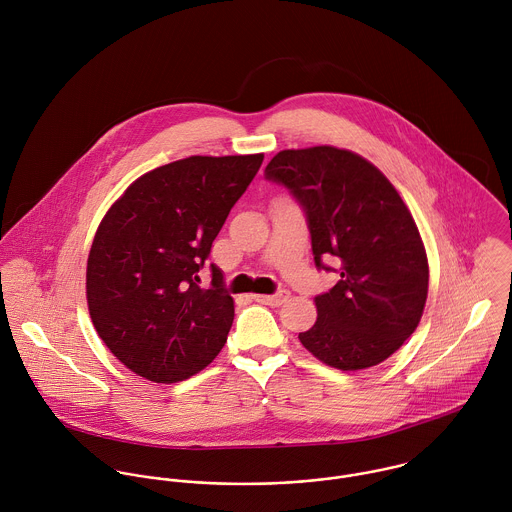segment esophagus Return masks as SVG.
Segmentation results:
<instances>
[{
  "label": "esophagus",
  "mask_w": 512,
  "mask_h": 512,
  "mask_svg": "<svg viewBox=\"0 0 512 512\" xmlns=\"http://www.w3.org/2000/svg\"><path fill=\"white\" fill-rule=\"evenodd\" d=\"M286 299H288V292H278L274 295H254V301L264 303V305H272V307H280Z\"/></svg>",
  "instance_id": "1"
}]
</instances>
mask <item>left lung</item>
I'll return each instance as SVG.
<instances>
[{
  "instance_id": "8db88e82",
  "label": "left lung",
  "mask_w": 512,
  "mask_h": 512,
  "mask_svg": "<svg viewBox=\"0 0 512 512\" xmlns=\"http://www.w3.org/2000/svg\"><path fill=\"white\" fill-rule=\"evenodd\" d=\"M264 177L299 203L317 270L335 257L341 280L315 297L299 333L321 363L361 370L386 361L416 331L428 297V258L408 207L365 157L331 146L284 149Z\"/></svg>"
}]
</instances>
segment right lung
I'll use <instances>...</instances> for the list:
<instances>
[{
	"instance_id": "1",
	"label": "right lung",
	"mask_w": 512,
	"mask_h": 512,
	"mask_svg": "<svg viewBox=\"0 0 512 512\" xmlns=\"http://www.w3.org/2000/svg\"><path fill=\"white\" fill-rule=\"evenodd\" d=\"M262 161L264 153L193 155L161 165L100 222L86 266L88 311L132 372L165 384L185 380L224 347L234 301L215 264L209 290L199 272Z\"/></svg>"
}]
</instances>
